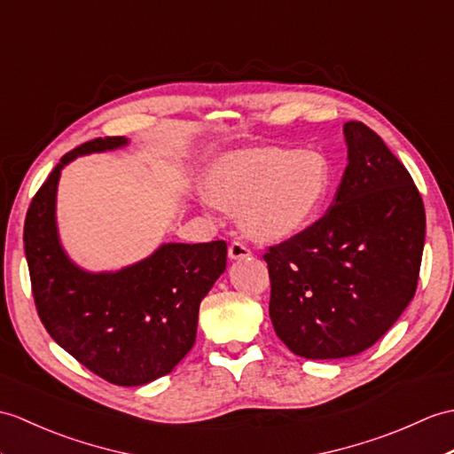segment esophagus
Returning <instances> with one entry per match:
<instances>
[{
	"mask_svg": "<svg viewBox=\"0 0 454 454\" xmlns=\"http://www.w3.org/2000/svg\"><path fill=\"white\" fill-rule=\"evenodd\" d=\"M249 255H251V249L246 244H241V241H234V244H230V247H228V257L231 261L247 259Z\"/></svg>",
	"mask_w": 454,
	"mask_h": 454,
	"instance_id": "34e87169",
	"label": "esophagus"
}]
</instances>
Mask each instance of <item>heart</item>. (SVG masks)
Wrapping results in <instances>:
<instances>
[{
  "mask_svg": "<svg viewBox=\"0 0 454 454\" xmlns=\"http://www.w3.org/2000/svg\"><path fill=\"white\" fill-rule=\"evenodd\" d=\"M331 189V166L311 149H265L228 154L210 168L207 195L257 241H282L308 228Z\"/></svg>",
  "mask_w": 454,
  "mask_h": 454,
  "instance_id": "obj_1",
  "label": "heart"
}]
</instances>
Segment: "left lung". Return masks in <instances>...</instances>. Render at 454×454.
<instances>
[{"mask_svg": "<svg viewBox=\"0 0 454 454\" xmlns=\"http://www.w3.org/2000/svg\"><path fill=\"white\" fill-rule=\"evenodd\" d=\"M348 166L326 215L269 247V315L278 339L308 360L367 350L414 298L426 210L414 179L381 137L344 123Z\"/></svg>", "mask_w": 454, "mask_h": 454, "instance_id": "left-lung-1", "label": "left lung"}]
</instances>
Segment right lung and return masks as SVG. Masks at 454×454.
I'll list each match as a JSON object with an SVG mask.
<instances>
[{"mask_svg": "<svg viewBox=\"0 0 454 454\" xmlns=\"http://www.w3.org/2000/svg\"><path fill=\"white\" fill-rule=\"evenodd\" d=\"M104 137L61 158L38 189L25 220V253L40 321L63 350L120 387L170 373L192 350L199 305L226 270V241L162 244L120 270L92 272L63 249L56 201L61 170L79 156L123 149Z\"/></svg>", "mask_w": 454, "mask_h": 454, "instance_id": "obj_1", "label": "right lung"}]
</instances>
